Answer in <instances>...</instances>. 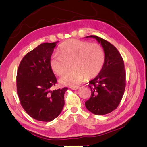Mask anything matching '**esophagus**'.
I'll return each mask as SVG.
<instances>
[{"label": "esophagus", "instance_id": "esophagus-1", "mask_svg": "<svg viewBox=\"0 0 147 147\" xmlns=\"http://www.w3.org/2000/svg\"><path fill=\"white\" fill-rule=\"evenodd\" d=\"M71 90H78L79 88V86H71L70 87Z\"/></svg>", "mask_w": 147, "mask_h": 147}]
</instances>
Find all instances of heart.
Returning a JSON list of instances; mask_svg holds the SVG:
<instances>
[{"label": "heart", "instance_id": "1", "mask_svg": "<svg viewBox=\"0 0 147 147\" xmlns=\"http://www.w3.org/2000/svg\"><path fill=\"white\" fill-rule=\"evenodd\" d=\"M59 53L50 59L52 70L62 76L70 68V64L73 68L60 79V82L64 85H76L85 77L86 79L95 78L104 65L105 51L98 43L69 39L61 44Z\"/></svg>", "mask_w": 147, "mask_h": 147}]
</instances>
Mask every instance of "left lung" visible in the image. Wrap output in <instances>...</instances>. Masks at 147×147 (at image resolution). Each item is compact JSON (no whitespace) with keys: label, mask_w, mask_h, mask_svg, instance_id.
Here are the masks:
<instances>
[{"label":"left lung","mask_w":147,"mask_h":147,"mask_svg":"<svg viewBox=\"0 0 147 147\" xmlns=\"http://www.w3.org/2000/svg\"><path fill=\"white\" fill-rule=\"evenodd\" d=\"M86 37L96 38L101 44L105 59L99 74L89 81L92 94L90 98L85 102V106L94 114L105 115L116 109L124 94L126 86L124 61L119 51L111 43L96 35Z\"/></svg>","instance_id":"8db88e82"}]
</instances>
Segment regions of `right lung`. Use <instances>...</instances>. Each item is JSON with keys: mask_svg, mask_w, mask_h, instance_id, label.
Returning <instances> with one entry per match:
<instances>
[{"mask_svg": "<svg viewBox=\"0 0 147 147\" xmlns=\"http://www.w3.org/2000/svg\"><path fill=\"white\" fill-rule=\"evenodd\" d=\"M58 42L42 43L22 58L17 74V91L27 114L40 121L53 120L62 112L68 88L51 90L57 79L50 59Z\"/></svg>", "mask_w": 147, "mask_h": 147, "instance_id": "1", "label": "right lung"}]
</instances>
